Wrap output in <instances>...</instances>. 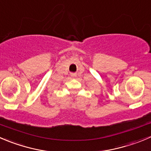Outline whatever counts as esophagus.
<instances>
[{
	"label": "esophagus",
	"mask_w": 151,
	"mask_h": 151,
	"mask_svg": "<svg viewBox=\"0 0 151 151\" xmlns=\"http://www.w3.org/2000/svg\"><path fill=\"white\" fill-rule=\"evenodd\" d=\"M71 77H72V78H75V77H77V73H74V72L71 73Z\"/></svg>",
	"instance_id": "1"
}]
</instances>
